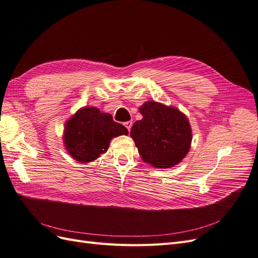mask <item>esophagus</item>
Returning <instances> with one entry per match:
<instances>
[{"label":"esophagus","mask_w":258,"mask_h":258,"mask_svg":"<svg viewBox=\"0 0 258 258\" xmlns=\"http://www.w3.org/2000/svg\"><path fill=\"white\" fill-rule=\"evenodd\" d=\"M123 124H124V127L128 129V131H130L131 127H132V120H128L126 122H123Z\"/></svg>","instance_id":"34e87169"}]
</instances>
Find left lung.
<instances>
[{
	"mask_svg": "<svg viewBox=\"0 0 258 258\" xmlns=\"http://www.w3.org/2000/svg\"><path fill=\"white\" fill-rule=\"evenodd\" d=\"M143 118L137 120L130 136L143 161L156 168H170L188 153L191 129L187 117L177 108L157 102L140 107Z\"/></svg>",
	"mask_w": 258,
	"mask_h": 258,
	"instance_id": "obj_1",
	"label": "left lung"
}]
</instances>
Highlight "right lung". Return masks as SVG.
Here are the masks:
<instances>
[{
  "instance_id": "right-lung-1",
  "label": "right lung",
  "mask_w": 258,
  "mask_h": 258,
  "mask_svg": "<svg viewBox=\"0 0 258 258\" xmlns=\"http://www.w3.org/2000/svg\"><path fill=\"white\" fill-rule=\"evenodd\" d=\"M128 135L127 128L113 120L111 114L97 107H84L68 120L64 145L69 154L80 162H89L107 151L111 140Z\"/></svg>"
}]
</instances>
